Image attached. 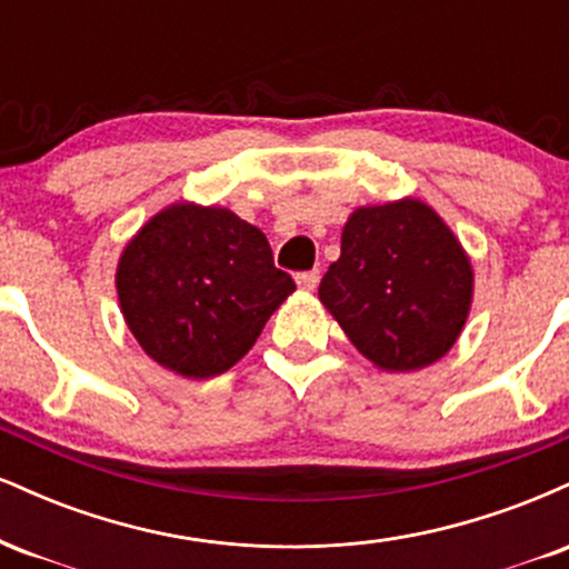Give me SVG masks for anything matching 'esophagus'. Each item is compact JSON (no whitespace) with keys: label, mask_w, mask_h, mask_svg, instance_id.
Instances as JSON below:
<instances>
[{"label":"esophagus","mask_w":569,"mask_h":569,"mask_svg":"<svg viewBox=\"0 0 569 569\" xmlns=\"http://www.w3.org/2000/svg\"><path fill=\"white\" fill-rule=\"evenodd\" d=\"M318 280H321V272L318 270H310V272H299L297 276V286L302 291H316Z\"/></svg>","instance_id":"1"}]
</instances>
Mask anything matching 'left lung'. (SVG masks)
<instances>
[{"mask_svg": "<svg viewBox=\"0 0 569 569\" xmlns=\"http://www.w3.org/2000/svg\"><path fill=\"white\" fill-rule=\"evenodd\" d=\"M326 310L377 369L417 371L452 350L473 302V267L428 202L361 206L318 289Z\"/></svg>", "mask_w": 569, "mask_h": 569, "instance_id": "obj_1", "label": "left lung"}]
</instances>
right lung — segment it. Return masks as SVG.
Instances as JSON below:
<instances>
[{"label": "right lung", "mask_w": 569, "mask_h": 569, "mask_svg": "<svg viewBox=\"0 0 569 569\" xmlns=\"http://www.w3.org/2000/svg\"><path fill=\"white\" fill-rule=\"evenodd\" d=\"M114 286L141 350L187 380L232 369L297 289L259 227L230 208L187 200L128 240Z\"/></svg>", "instance_id": "add662e5"}]
</instances>
